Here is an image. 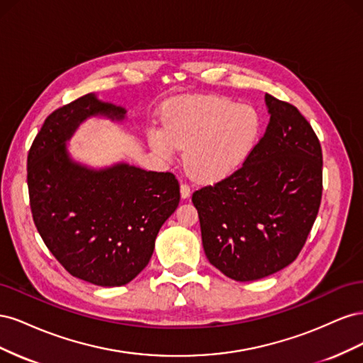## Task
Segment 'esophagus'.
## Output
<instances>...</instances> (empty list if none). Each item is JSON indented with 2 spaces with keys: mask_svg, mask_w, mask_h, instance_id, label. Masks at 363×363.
Masks as SVG:
<instances>
[{
  "mask_svg": "<svg viewBox=\"0 0 363 363\" xmlns=\"http://www.w3.org/2000/svg\"><path fill=\"white\" fill-rule=\"evenodd\" d=\"M180 195H182V199L183 200H186V199H189V195H191V188L186 183H182L180 184Z\"/></svg>",
  "mask_w": 363,
  "mask_h": 363,
  "instance_id": "34e87169",
  "label": "esophagus"
}]
</instances>
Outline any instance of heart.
I'll use <instances>...</instances> for the list:
<instances>
[{"label":"heart","instance_id":"heart-1","mask_svg":"<svg viewBox=\"0 0 363 363\" xmlns=\"http://www.w3.org/2000/svg\"><path fill=\"white\" fill-rule=\"evenodd\" d=\"M262 116L252 106L223 95H201L168 104L163 128L150 131V145L171 160L179 148L184 164L200 182H218L236 172L256 150Z\"/></svg>","mask_w":363,"mask_h":363}]
</instances>
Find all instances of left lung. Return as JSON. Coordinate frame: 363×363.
Returning a JSON list of instances; mask_svg holds the SVG:
<instances>
[{
    "label": "left lung",
    "instance_id": "obj_1",
    "mask_svg": "<svg viewBox=\"0 0 363 363\" xmlns=\"http://www.w3.org/2000/svg\"><path fill=\"white\" fill-rule=\"evenodd\" d=\"M269 123L250 159L192 195L206 257L252 281L286 268L309 236L323 195L320 140L298 108L265 95Z\"/></svg>",
    "mask_w": 363,
    "mask_h": 363
}]
</instances>
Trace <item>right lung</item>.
<instances>
[{
    "label": "right lung",
    "mask_w": 363,
    "mask_h": 363,
    "mask_svg": "<svg viewBox=\"0 0 363 363\" xmlns=\"http://www.w3.org/2000/svg\"><path fill=\"white\" fill-rule=\"evenodd\" d=\"M124 107L87 94L52 112L27 159L33 219L43 242L71 276L96 286H123L144 269L163 223L180 201L171 172L118 162L92 168L67 147L87 118L123 123Z\"/></svg>",
    "instance_id": "obj_1"
}]
</instances>
